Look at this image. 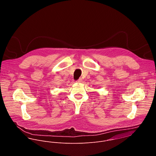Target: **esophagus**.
Here are the masks:
<instances>
[{"label": "esophagus", "instance_id": "34e87169", "mask_svg": "<svg viewBox=\"0 0 156 156\" xmlns=\"http://www.w3.org/2000/svg\"><path fill=\"white\" fill-rule=\"evenodd\" d=\"M82 81H83L82 79V78H79V79L77 80V83H82Z\"/></svg>", "mask_w": 156, "mask_h": 156}]
</instances>
